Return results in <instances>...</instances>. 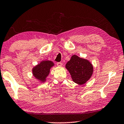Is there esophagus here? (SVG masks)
<instances>
[{"instance_id":"esophagus-1","label":"esophagus","mask_w":124,"mask_h":124,"mask_svg":"<svg viewBox=\"0 0 124 124\" xmlns=\"http://www.w3.org/2000/svg\"><path fill=\"white\" fill-rule=\"evenodd\" d=\"M57 66L58 67H61L62 66V62H57Z\"/></svg>"}]
</instances>
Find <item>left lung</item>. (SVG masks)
I'll use <instances>...</instances> for the list:
<instances>
[{
  "label": "left lung",
  "mask_w": 124,
  "mask_h": 124,
  "mask_svg": "<svg viewBox=\"0 0 124 124\" xmlns=\"http://www.w3.org/2000/svg\"><path fill=\"white\" fill-rule=\"evenodd\" d=\"M72 79L76 83L82 85L89 80L93 74V67L87 60L73 55L66 64Z\"/></svg>",
  "instance_id": "1"
}]
</instances>
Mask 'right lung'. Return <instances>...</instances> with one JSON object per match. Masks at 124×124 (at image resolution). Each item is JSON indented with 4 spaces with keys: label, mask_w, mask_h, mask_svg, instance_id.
Segmentation results:
<instances>
[{
    "label": "right lung",
    "mask_w": 124,
    "mask_h": 124,
    "mask_svg": "<svg viewBox=\"0 0 124 124\" xmlns=\"http://www.w3.org/2000/svg\"><path fill=\"white\" fill-rule=\"evenodd\" d=\"M54 66V62L51 61H42L32 68L33 76L41 83L45 82L50 73V69Z\"/></svg>",
    "instance_id": "add662e5"
}]
</instances>
